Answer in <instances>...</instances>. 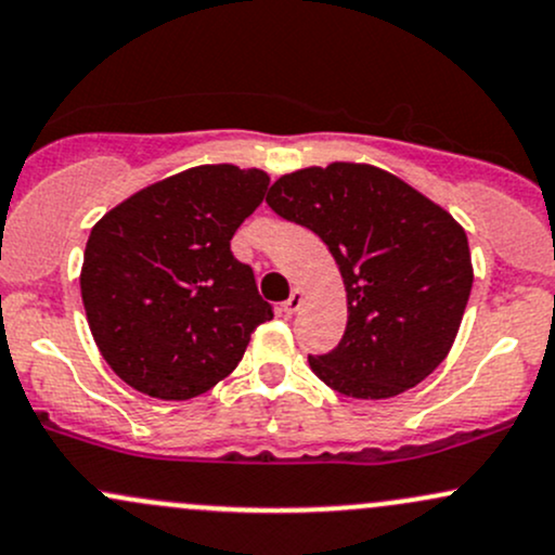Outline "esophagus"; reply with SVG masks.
Returning a JSON list of instances; mask_svg holds the SVG:
<instances>
[{
	"label": "esophagus",
	"mask_w": 555,
	"mask_h": 555,
	"mask_svg": "<svg viewBox=\"0 0 555 555\" xmlns=\"http://www.w3.org/2000/svg\"><path fill=\"white\" fill-rule=\"evenodd\" d=\"M301 304H304V294H301V291H294V294L285 298L283 311H285V314H296V311L301 309Z\"/></svg>",
	"instance_id": "obj_1"
}]
</instances>
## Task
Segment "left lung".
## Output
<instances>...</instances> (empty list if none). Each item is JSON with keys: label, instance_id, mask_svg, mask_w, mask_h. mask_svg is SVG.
Wrapping results in <instances>:
<instances>
[{"label": "left lung", "instance_id": "1", "mask_svg": "<svg viewBox=\"0 0 555 555\" xmlns=\"http://www.w3.org/2000/svg\"><path fill=\"white\" fill-rule=\"evenodd\" d=\"M267 204L320 235L346 285V333L309 357L314 375L364 401L422 383L451 351L469 301L462 225L390 172L351 162L283 176Z\"/></svg>", "mask_w": 555, "mask_h": 555}]
</instances>
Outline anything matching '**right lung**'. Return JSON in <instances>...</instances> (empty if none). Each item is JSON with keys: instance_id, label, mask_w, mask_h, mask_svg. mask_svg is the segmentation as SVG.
I'll return each instance as SVG.
<instances>
[{"instance_id": "add662e5", "label": "right lung", "mask_w": 555, "mask_h": 555, "mask_svg": "<svg viewBox=\"0 0 555 555\" xmlns=\"http://www.w3.org/2000/svg\"><path fill=\"white\" fill-rule=\"evenodd\" d=\"M270 178L202 165L149 185L96 222L80 272L99 351L130 388L185 401L238 366L272 304L230 251Z\"/></svg>"}]
</instances>
